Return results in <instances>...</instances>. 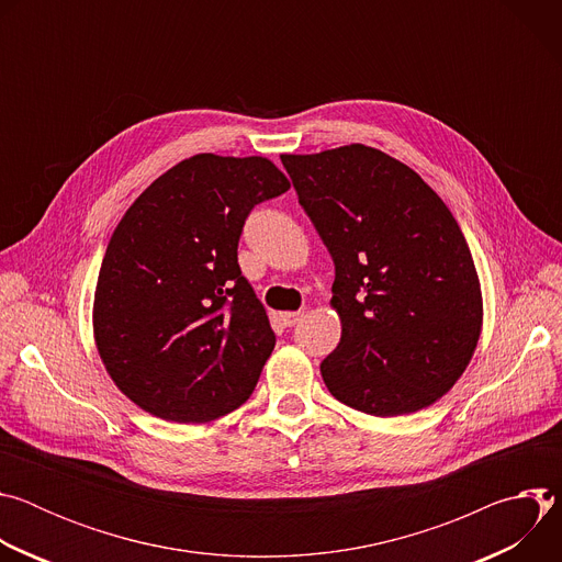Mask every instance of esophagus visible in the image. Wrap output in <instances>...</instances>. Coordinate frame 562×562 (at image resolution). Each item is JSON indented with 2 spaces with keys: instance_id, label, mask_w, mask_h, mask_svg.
<instances>
[{
  "instance_id": "obj_1",
  "label": "esophagus",
  "mask_w": 562,
  "mask_h": 562,
  "mask_svg": "<svg viewBox=\"0 0 562 562\" xmlns=\"http://www.w3.org/2000/svg\"><path fill=\"white\" fill-rule=\"evenodd\" d=\"M302 317H304V311H286V313H282V323L286 327H295Z\"/></svg>"
}]
</instances>
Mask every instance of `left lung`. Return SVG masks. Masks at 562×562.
Masks as SVG:
<instances>
[{"instance_id":"left-lung-1","label":"left lung","mask_w":562,"mask_h":562,"mask_svg":"<svg viewBox=\"0 0 562 562\" xmlns=\"http://www.w3.org/2000/svg\"><path fill=\"white\" fill-rule=\"evenodd\" d=\"M280 159L336 265L342 338L319 364L327 389L380 418L434 405L467 369L483 327L456 217L416 171L364 144Z\"/></svg>"}]
</instances>
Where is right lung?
Segmentation results:
<instances>
[{
	"label": "right lung",
	"mask_w": 562,
	"mask_h": 562,
	"mask_svg": "<svg viewBox=\"0 0 562 562\" xmlns=\"http://www.w3.org/2000/svg\"><path fill=\"white\" fill-rule=\"evenodd\" d=\"M267 157L193 155L124 213L93 304L100 358L137 407L209 423L245 405L276 334L239 271L237 243L256 204L289 191Z\"/></svg>",
	"instance_id": "add662e5"
}]
</instances>
